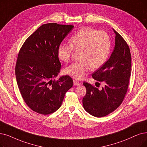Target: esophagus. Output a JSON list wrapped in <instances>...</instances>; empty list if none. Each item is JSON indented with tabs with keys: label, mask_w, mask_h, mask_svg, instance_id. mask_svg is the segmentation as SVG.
Masks as SVG:
<instances>
[{
	"label": "esophagus",
	"mask_w": 147,
	"mask_h": 147,
	"mask_svg": "<svg viewBox=\"0 0 147 147\" xmlns=\"http://www.w3.org/2000/svg\"><path fill=\"white\" fill-rule=\"evenodd\" d=\"M80 84V82L78 81L74 80V85H75V86H79Z\"/></svg>",
	"instance_id": "1"
}]
</instances>
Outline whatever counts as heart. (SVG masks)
I'll return each mask as SVG.
<instances>
[{"mask_svg":"<svg viewBox=\"0 0 147 147\" xmlns=\"http://www.w3.org/2000/svg\"><path fill=\"white\" fill-rule=\"evenodd\" d=\"M70 45L61 44L58 48L59 59L67 63L73 51H81L80 61L70 64L65 69L68 75L75 79H82L91 67L98 69L107 61L111 48V41L108 34L98 31L90 27L82 28L70 38Z\"/></svg>","mask_w":147,"mask_h":147,"instance_id":"heart-1","label":"heart"}]
</instances>
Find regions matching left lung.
<instances>
[{
  "label": "left lung",
  "instance_id": "8db88e82",
  "mask_svg": "<svg viewBox=\"0 0 147 147\" xmlns=\"http://www.w3.org/2000/svg\"><path fill=\"white\" fill-rule=\"evenodd\" d=\"M115 46L108 61L92 74L93 79L105 83L101 90L84 81L86 94L83 99L87 112L104 117L113 112L122 102L131 75V53L125 40L114 30Z\"/></svg>",
  "mask_w": 147,
  "mask_h": 147
}]
</instances>
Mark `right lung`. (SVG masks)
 Returning a JSON list of instances; mask_svg holds the SVG:
<instances>
[{"instance_id":"1","label":"right lung","mask_w":147,"mask_h":147,"mask_svg":"<svg viewBox=\"0 0 147 147\" xmlns=\"http://www.w3.org/2000/svg\"><path fill=\"white\" fill-rule=\"evenodd\" d=\"M73 28L71 25L44 24L25 40L19 51L15 69L17 85L26 105L39 114L57 111L73 86L69 75L52 80L61 67L58 48Z\"/></svg>"}]
</instances>
